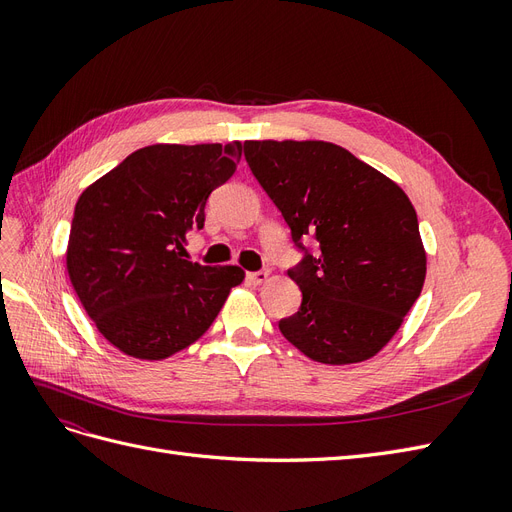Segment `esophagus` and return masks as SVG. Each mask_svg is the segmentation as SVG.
<instances>
[{
	"mask_svg": "<svg viewBox=\"0 0 512 512\" xmlns=\"http://www.w3.org/2000/svg\"><path fill=\"white\" fill-rule=\"evenodd\" d=\"M247 280L252 284H265L269 280V273L267 271H254V273H247Z\"/></svg>",
	"mask_w": 512,
	"mask_h": 512,
	"instance_id": "obj_1",
	"label": "esophagus"
}]
</instances>
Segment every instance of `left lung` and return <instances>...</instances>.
<instances>
[{"mask_svg": "<svg viewBox=\"0 0 512 512\" xmlns=\"http://www.w3.org/2000/svg\"><path fill=\"white\" fill-rule=\"evenodd\" d=\"M243 153L301 252L288 275L303 301L280 320L282 335L318 363L371 359L425 282L427 256L410 198L333 143L245 141ZM309 236L316 253L302 245Z\"/></svg>", "mask_w": 512, "mask_h": 512, "instance_id": "1", "label": "left lung"}]
</instances>
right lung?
I'll return each mask as SVG.
<instances>
[{"mask_svg":"<svg viewBox=\"0 0 512 512\" xmlns=\"http://www.w3.org/2000/svg\"><path fill=\"white\" fill-rule=\"evenodd\" d=\"M241 143L151 145L81 194L66 265L98 331L134 359L160 361L211 327L239 267L188 260L185 243L203 230L209 194L241 160Z\"/></svg>","mask_w":512,"mask_h":512,"instance_id":"obj_1","label":"right lung"}]
</instances>
